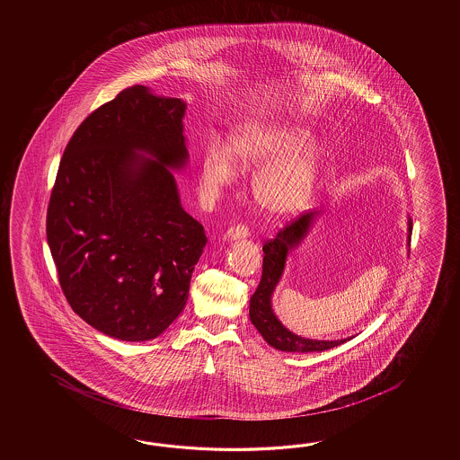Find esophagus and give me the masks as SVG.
Segmentation results:
<instances>
[{
  "mask_svg": "<svg viewBox=\"0 0 460 460\" xmlns=\"http://www.w3.org/2000/svg\"><path fill=\"white\" fill-rule=\"evenodd\" d=\"M248 234H250L248 226L238 224V226H230V228L226 230V236L228 240H238V238H246Z\"/></svg>",
  "mask_w": 460,
  "mask_h": 460,
  "instance_id": "obj_1",
  "label": "esophagus"
}]
</instances>
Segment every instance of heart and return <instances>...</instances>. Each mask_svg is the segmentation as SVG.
Returning <instances> with one entry per match:
<instances>
[{"mask_svg": "<svg viewBox=\"0 0 460 460\" xmlns=\"http://www.w3.org/2000/svg\"><path fill=\"white\" fill-rule=\"evenodd\" d=\"M311 133L297 125H243L230 135V151L218 139L200 151V181L210 196L234 177L232 156L240 166L264 164L253 177V196L270 216H289L307 202L319 176L321 157ZM233 155H230L229 153Z\"/></svg>", "mask_w": 460, "mask_h": 460, "instance_id": "heart-1", "label": "heart"}]
</instances>
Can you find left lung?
<instances>
[{
  "instance_id": "1",
  "label": "left lung",
  "mask_w": 460,
  "mask_h": 460,
  "mask_svg": "<svg viewBox=\"0 0 460 460\" xmlns=\"http://www.w3.org/2000/svg\"><path fill=\"white\" fill-rule=\"evenodd\" d=\"M315 216H317L315 210H305L301 216L288 222L284 228L276 234L273 240L264 242L261 281L250 299V321L258 329V332L263 335L266 342L283 352H323L350 341V339H342V341L304 339L296 333L289 332L283 323L278 321V317L274 315L271 309V294L283 274L288 252L303 240L309 226H313ZM411 234H412V220L410 218V236H408L410 242Z\"/></svg>"
}]
</instances>
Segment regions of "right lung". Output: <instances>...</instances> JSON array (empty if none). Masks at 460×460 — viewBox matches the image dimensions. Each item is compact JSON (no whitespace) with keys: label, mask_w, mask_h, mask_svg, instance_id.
<instances>
[{"label":"right lung","mask_w":460,"mask_h":460,"mask_svg":"<svg viewBox=\"0 0 460 460\" xmlns=\"http://www.w3.org/2000/svg\"><path fill=\"white\" fill-rule=\"evenodd\" d=\"M184 111L143 85L121 90L75 129L50 192L46 234L62 293L119 341L156 339L176 321L207 243L167 169L186 163Z\"/></svg>","instance_id":"1"}]
</instances>
